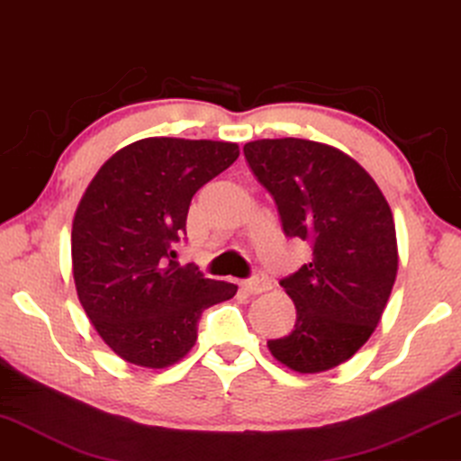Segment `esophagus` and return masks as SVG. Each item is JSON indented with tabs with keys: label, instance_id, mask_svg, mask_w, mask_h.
I'll use <instances>...</instances> for the list:
<instances>
[{
	"label": "esophagus",
	"instance_id": "esophagus-1",
	"mask_svg": "<svg viewBox=\"0 0 461 461\" xmlns=\"http://www.w3.org/2000/svg\"><path fill=\"white\" fill-rule=\"evenodd\" d=\"M241 289L245 293H249V295H259V293L270 289V280H268V276L264 275V272H256V275H253L251 278L243 280Z\"/></svg>",
	"mask_w": 461,
	"mask_h": 461
}]
</instances>
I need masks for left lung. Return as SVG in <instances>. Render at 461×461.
<instances>
[{"instance_id": "obj_1", "label": "left lung", "mask_w": 461, "mask_h": 461, "mask_svg": "<svg viewBox=\"0 0 461 461\" xmlns=\"http://www.w3.org/2000/svg\"><path fill=\"white\" fill-rule=\"evenodd\" d=\"M243 153L275 197L285 235L312 245V262L280 280L297 320L268 349L302 375L335 368L368 341L395 283L389 203L368 172L330 145L259 139Z\"/></svg>"}]
</instances>
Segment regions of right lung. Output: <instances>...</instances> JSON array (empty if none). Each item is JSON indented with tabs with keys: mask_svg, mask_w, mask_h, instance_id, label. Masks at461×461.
I'll return each instance as SVG.
<instances>
[{
	"mask_svg": "<svg viewBox=\"0 0 461 461\" xmlns=\"http://www.w3.org/2000/svg\"><path fill=\"white\" fill-rule=\"evenodd\" d=\"M237 158V143L149 137L114 153L86 186L72 222V275L91 324L126 362H178L197 341L202 312L237 293L172 259L193 195Z\"/></svg>",
	"mask_w": 461,
	"mask_h": 461,
	"instance_id": "1",
	"label": "right lung"
}]
</instances>
